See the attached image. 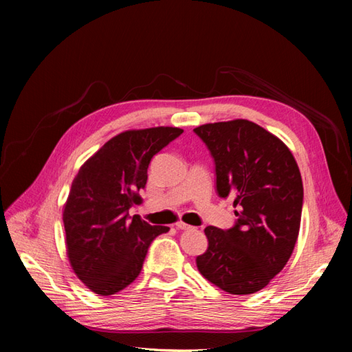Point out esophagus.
Here are the masks:
<instances>
[{
	"label": "esophagus",
	"instance_id": "obj_1",
	"mask_svg": "<svg viewBox=\"0 0 352 352\" xmlns=\"http://www.w3.org/2000/svg\"><path fill=\"white\" fill-rule=\"evenodd\" d=\"M176 228H177V229H180V230H190V229H195L194 226L186 225V223H184V221H177V223H176Z\"/></svg>",
	"mask_w": 352,
	"mask_h": 352
}]
</instances>
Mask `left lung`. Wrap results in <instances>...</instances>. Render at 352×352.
Masks as SVG:
<instances>
[{"label": "left lung", "mask_w": 352, "mask_h": 352, "mask_svg": "<svg viewBox=\"0 0 352 352\" xmlns=\"http://www.w3.org/2000/svg\"><path fill=\"white\" fill-rule=\"evenodd\" d=\"M194 132L214 160L220 198L235 197V225L204 229L207 251L197 267L233 295L258 292L289 260L300 232L304 188L292 153L250 120L208 123Z\"/></svg>", "instance_id": "1"}]
</instances>
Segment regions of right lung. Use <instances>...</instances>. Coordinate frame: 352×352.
Masks as SVG:
<instances>
[{
	"label": "right lung",
	"instance_id": "add662e5",
	"mask_svg": "<svg viewBox=\"0 0 352 352\" xmlns=\"http://www.w3.org/2000/svg\"><path fill=\"white\" fill-rule=\"evenodd\" d=\"M179 127L127 131L105 142L74 177L63 211L74 273L98 295H113L142 270L148 248L167 226H151L129 208L141 201L153 157L182 135Z\"/></svg>",
	"mask_w": 352,
	"mask_h": 352
}]
</instances>
